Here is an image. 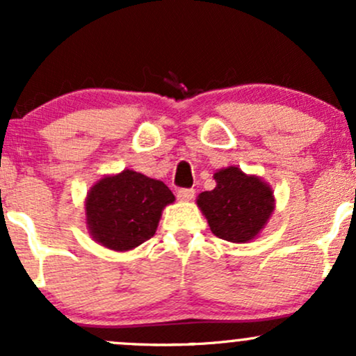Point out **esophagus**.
Listing matches in <instances>:
<instances>
[{
    "label": "esophagus",
    "mask_w": 356,
    "mask_h": 356,
    "mask_svg": "<svg viewBox=\"0 0 356 356\" xmlns=\"http://www.w3.org/2000/svg\"><path fill=\"white\" fill-rule=\"evenodd\" d=\"M195 195V191L194 189H186V187H182V189L177 191V199L179 201H192Z\"/></svg>",
    "instance_id": "esophagus-1"
}]
</instances>
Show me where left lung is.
<instances>
[{
    "mask_svg": "<svg viewBox=\"0 0 356 356\" xmlns=\"http://www.w3.org/2000/svg\"><path fill=\"white\" fill-rule=\"evenodd\" d=\"M214 179L218 186L197 197L211 231L229 243L254 239L275 207L269 186L259 177L243 174L238 167L219 170Z\"/></svg>",
    "mask_w": 356,
    "mask_h": 356,
    "instance_id": "obj_1",
    "label": "left lung"
}]
</instances>
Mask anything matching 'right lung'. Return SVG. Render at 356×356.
<instances>
[{"mask_svg": "<svg viewBox=\"0 0 356 356\" xmlns=\"http://www.w3.org/2000/svg\"><path fill=\"white\" fill-rule=\"evenodd\" d=\"M174 199L164 182L134 170L104 177L85 204L88 229L102 246L129 251L152 238L162 209Z\"/></svg>", "mask_w": 356, "mask_h": 356, "instance_id": "add662e5", "label": "right lung"}]
</instances>
